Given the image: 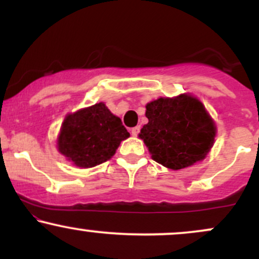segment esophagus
Returning <instances> with one entry per match:
<instances>
[{
	"instance_id": "obj_1",
	"label": "esophagus",
	"mask_w": 259,
	"mask_h": 259,
	"mask_svg": "<svg viewBox=\"0 0 259 259\" xmlns=\"http://www.w3.org/2000/svg\"><path fill=\"white\" fill-rule=\"evenodd\" d=\"M139 133H140V126H135V127H133V129H132V135L133 136H138Z\"/></svg>"
}]
</instances>
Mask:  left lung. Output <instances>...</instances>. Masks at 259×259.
<instances>
[{"instance_id": "1", "label": "left lung", "mask_w": 259, "mask_h": 259, "mask_svg": "<svg viewBox=\"0 0 259 259\" xmlns=\"http://www.w3.org/2000/svg\"><path fill=\"white\" fill-rule=\"evenodd\" d=\"M148 123L140 132L152 159L178 170L206 158L217 127L200 100L190 95L147 103Z\"/></svg>"}]
</instances>
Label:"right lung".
Instances as JSON below:
<instances>
[{
    "instance_id": "right-lung-1",
    "label": "right lung",
    "mask_w": 259,
    "mask_h": 259,
    "mask_svg": "<svg viewBox=\"0 0 259 259\" xmlns=\"http://www.w3.org/2000/svg\"><path fill=\"white\" fill-rule=\"evenodd\" d=\"M129 136L120 118L100 102L65 117L57 147L76 167L91 168L112 158Z\"/></svg>"
}]
</instances>
